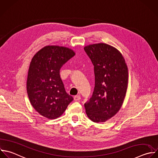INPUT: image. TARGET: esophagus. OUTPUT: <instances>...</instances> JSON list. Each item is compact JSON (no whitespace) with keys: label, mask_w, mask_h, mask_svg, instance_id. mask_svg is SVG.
I'll return each instance as SVG.
<instances>
[{"label":"esophagus","mask_w":158,"mask_h":158,"mask_svg":"<svg viewBox=\"0 0 158 158\" xmlns=\"http://www.w3.org/2000/svg\"><path fill=\"white\" fill-rule=\"evenodd\" d=\"M81 97L80 95H77V96H74V100L75 101H78L79 100H80Z\"/></svg>","instance_id":"1"}]
</instances>
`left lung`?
<instances>
[{"label":"left lung","instance_id":"1","mask_svg":"<svg viewBox=\"0 0 158 158\" xmlns=\"http://www.w3.org/2000/svg\"><path fill=\"white\" fill-rule=\"evenodd\" d=\"M84 50L94 65L95 86L85 103L86 113L94 122L113 117L123 102L128 84V68L121 53L104 43L91 44Z\"/></svg>","mask_w":158,"mask_h":158}]
</instances>
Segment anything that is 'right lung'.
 Here are the masks:
<instances>
[{
  "label": "right lung",
  "mask_w": 158,
  "mask_h": 158,
  "mask_svg": "<svg viewBox=\"0 0 158 158\" xmlns=\"http://www.w3.org/2000/svg\"><path fill=\"white\" fill-rule=\"evenodd\" d=\"M75 55L67 48L48 46L33 57L28 74L27 93L31 105L41 115L56 118L73 100L65 91L60 70Z\"/></svg>",
  "instance_id": "obj_1"
}]
</instances>
